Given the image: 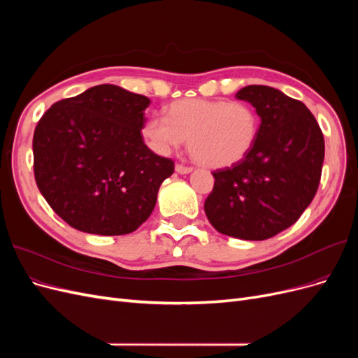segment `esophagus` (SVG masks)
Here are the masks:
<instances>
[{"instance_id": "obj_1", "label": "esophagus", "mask_w": 358, "mask_h": 358, "mask_svg": "<svg viewBox=\"0 0 358 358\" xmlns=\"http://www.w3.org/2000/svg\"><path fill=\"white\" fill-rule=\"evenodd\" d=\"M176 171L180 173V175H187V173H191L192 171V167L189 166H183V164H176Z\"/></svg>"}]
</instances>
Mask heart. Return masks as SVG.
<instances>
[{
    "mask_svg": "<svg viewBox=\"0 0 358 358\" xmlns=\"http://www.w3.org/2000/svg\"><path fill=\"white\" fill-rule=\"evenodd\" d=\"M259 116L241 101L185 99L171 103L166 117H150L142 134L150 149L167 155L188 138L194 159L212 169L239 164L255 146Z\"/></svg>",
    "mask_w": 358,
    "mask_h": 358,
    "instance_id": "b5f03b06",
    "label": "heart"
}]
</instances>
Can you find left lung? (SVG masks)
<instances>
[{"instance_id": "left-lung-1", "label": "left lung", "mask_w": 358, "mask_h": 358, "mask_svg": "<svg viewBox=\"0 0 358 358\" xmlns=\"http://www.w3.org/2000/svg\"><path fill=\"white\" fill-rule=\"evenodd\" d=\"M236 99L255 107L259 133L239 164L212 171L204 212L225 236L266 241L294 224L315 197L324 137L308 107L275 88L249 85Z\"/></svg>"}]
</instances>
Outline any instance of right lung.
Returning a JSON list of instances; mask_svg holds the SVG:
<instances>
[{"mask_svg":"<svg viewBox=\"0 0 358 358\" xmlns=\"http://www.w3.org/2000/svg\"><path fill=\"white\" fill-rule=\"evenodd\" d=\"M150 100L99 85L50 106L32 138L34 178L43 197L73 229L121 236L152 213L175 162L142 137Z\"/></svg>","mask_w":358,"mask_h":358,"instance_id":"add662e5","label":"right lung"}]
</instances>
